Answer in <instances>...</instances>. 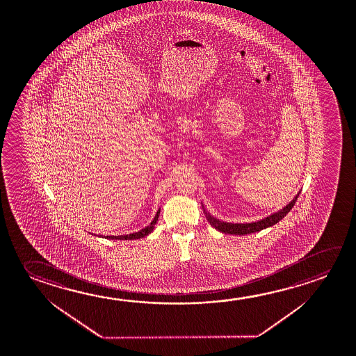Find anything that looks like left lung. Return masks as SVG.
<instances>
[{"label":"left lung","instance_id":"left-lung-1","mask_svg":"<svg viewBox=\"0 0 356 356\" xmlns=\"http://www.w3.org/2000/svg\"><path fill=\"white\" fill-rule=\"evenodd\" d=\"M298 196L299 195L293 198V201L286 204L284 209H282V210L275 212L273 215L263 218L261 221L252 222V223H228V222H222L220 220H217L213 216H211L207 211L204 210V206H202V209H204V213L206 216V218H207V221L210 222L211 226L216 228L217 231H220L222 234L242 236V234L259 232V231H262L264 228L270 227V226L275 225L277 222H280L293 209V206H294L296 201L298 200Z\"/></svg>","mask_w":356,"mask_h":356}]
</instances>
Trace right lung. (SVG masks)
<instances>
[{
  "label": "right lung",
  "mask_w": 356,
  "mask_h": 356,
  "mask_svg": "<svg viewBox=\"0 0 356 356\" xmlns=\"http://www.w3.org/2000/svg\"><path fill=\"white\" fill-rule=\"evenodd\" d=\"M159 215H160V210L156 212V215L154 217L152 223L149 226H146L145 228H143L139 232H134V234H125V236H105V238L108 239H138L145 237L147 234H150L152 232V229L155 228L156 221H158ZM95 236V234H94Z\"/></svg>",
  "instance_id": "add662e5"
}]
</instances>
